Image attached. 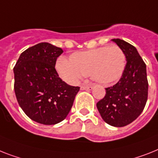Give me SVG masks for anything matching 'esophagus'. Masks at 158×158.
<instances>
[{
  "mask_svg": "<svg viewBox=\"0 0 158 158\" xmlns=\"http://www.w3.org/2000/svg\"><path fill=\"white\" fill-rule=\"evenodd\" d=\"M93 85H83L81 86V89L82 90H90L93 89Z\"/></svg>",
  "mask_w": 158,
  "mask_h": 158,
  "instance_id": "esophagus-1",
  "label": "esophagus"
}]
</instances>
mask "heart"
<instances>
[{"instance_id":"heart-1","label":"heart","mask_w":158,"mask_h":158,"mask_svg":"<svg viewBox=\"0 0 158 158\" xmlns=\"http://www.w3.org/2000/svg\"><path fill=\"white\" fill-rule=\"evenodd\" d=\"M126 64L123 51L118 46L101 47L77 52L69 59L59 57L56 69L59 75L69 84H76L86 74L101 84H110L120 78Z\"/></svg>"}]
</instances>
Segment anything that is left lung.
Here are the masks:
<instances>
[{
	"mask_svg": "<svg viewBox=\"0 0 158 158\" xmlns=\"http://www.w3.org/2000/svg\"><path fill=\"white\" fill-rule=\"evenodd\" d=\"M123 51L127 64L120 80L106 88L105 97L97 103L102 118L110 126L123 127L143 111L148 98L146 65L136 48L124 40H111Z\"/></svg>",
	"mask_w": 158,
	"mask_h": 158,
	"instance_id": "obj_1",
	"label": "left lung"
}]
</instances>
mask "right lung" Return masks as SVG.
Masks as SVG:
<instances>
[{
	"label": "right lung",
	"mask_w": 158,
	"mask_h": 158,
	"mask_svg": "<svg viewBox=\"0 0 158 158\" xmlns=\"http://www.w3.org/2000/svg\"><path fill=\"white\" fill-rule=\"evenodd\" d=\"M62 53L61 48L40 43L24 51L14 68L18 104L30 118L42 124L63 121L80 90L59 77L55 66Z\"/></svg>",
	"instance_id": "right-lung-1"
}]
</instances>
